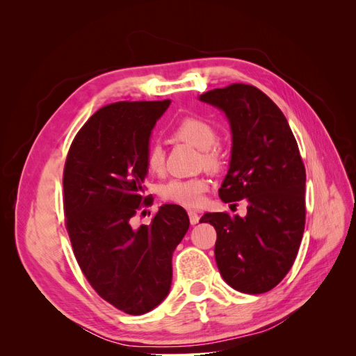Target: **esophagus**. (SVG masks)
<instances>
[{"instance_id": "34e87169", "label": "esophagus", "mask_w": 356, "mask_h": 356, "mask_svg": "<svg viewBox=\"0 0 356 356\" xmlns=\"http://www.w3.org/2000/svg\"><path fill=\"white\" fill-rule=\"evenodd\" d=\"M188 218H190V222H191L193 225L197 224V222H199V220H200L199 213H197L196 211H188Z\"/></svg>"}]
</instances>
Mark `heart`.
I'll list each match as a JSON object with an SVG mask.
<instances>
[{"mask_svg": "<svg viewBox=\"0 0 356 356\" xmlns=\"http://www.w3.org/2000/svg\"><path fill=\"white\" fill-rule=\"evenodd\" d=\"M174 136L193 147L202 149V163L209 170H218L222 165V154L217 147L218 132L215 126L202 117H184L174 127ZM145 166L154 175L163 174L165 170V152L159 144H153L147 149ZM208 188V181L196 177L187 179H172L160 188V196L168 202L181 204V207L195 208L202 203L204 191Z\"/></svg>", "mask_w": 356, "mask_h": 356, "instance_id": "1", "label": "heart"}]
</instances>
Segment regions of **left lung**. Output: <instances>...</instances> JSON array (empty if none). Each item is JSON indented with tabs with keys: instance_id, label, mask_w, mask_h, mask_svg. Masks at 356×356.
<instances>
[{
	"instance_id": "left-lung-1",
	"label": "left lung",
	"mask_w": 356,
	"mask_h": 356,
	"mask_svg": "<svg viewBox=\"0 0 356 356\" xmlns=\"http://www.w3.org/2000/svg\"><path fill=\"white\" fill-rule=\"evenodd\" d=\"M222 110L232 129V159L220 197L246 199V217L208 212L217 230L215 261L222 279L245 294L275 288L293 267L306 222V169L282 111L255 86L234 83L200 95Z\"/></svg>"
}]
</instances>
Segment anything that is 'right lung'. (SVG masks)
<instances>
[{"mask_svg":"<svg viewBox=\"0 0 356 356\" xmlns=\"http://www.w3.org/2000/svg\"><path fill=\"white\" fill-rule=\"evenodd\" d=\"M170 101L115 102L75 135L63 169V211L83 275L105 301L144 315L169 294L172 254L188 230L179 204H163L149 225L132 227L143 207L149 135Z\"/></svg>","mask_w":356,"mask_h":356,"instance_id":"right-lung-1","label":"right lung"}]
</instances>
